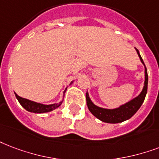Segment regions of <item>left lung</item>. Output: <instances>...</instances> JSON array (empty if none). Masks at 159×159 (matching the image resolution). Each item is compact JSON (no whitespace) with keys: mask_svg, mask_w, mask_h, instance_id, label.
Segmentation results:
<instances>
[{"mask_svg":"<svg viewBox=\"0 0 159 159\" xmlns=\"http://www.w3.org/2000/svg\"><path fill=\"white\" fill-rule=\"evenodd\" d=\"M141 62L143 64L144 68V73H145V80H144V85L143 90L140 93L139 96H137L136 98L130 100L128 102L121 105L117 108L113 109H108V108H103V107H100L97 106L93 103L92 100H91L89 94L87 92L86 93V98H87V105L89 109V111L92 112L93 116H95L97 118L101 120L102 122L107 123H119L122 122H124L126 120H128L129 118L133 117V115L135 114L138 110L140 108L143 102L146 94H147L148 91V71L147 68L145 66L143 61L142 59L141 55L139 53V50L135 48Z\"/></svg>","mask_w":159,"mask_h":159,"instance_id":"1","label":"left lung"}]
</instances>
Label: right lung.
<instances>
[{
    "mask_svg": "<svg viewBox=\"0 0 159 159\" xmlns=\"http://www.w3.org/2000/svg\"><path fill=\"white\" fill-rule=\"evenodd\" d=\"M73 82H71V84ZM70 84V85H71ZM66 91H64V93ZM16 98H17L18 102H20V104L21 106L26 109V111H28L30 112H34V113H44V112H52V110L54 109L57 108L61 106V104L63 102V99H64V96H63V99L61 100V102H59L58 103H53V104H49V105H46V104H42L39 103V102H36L34 101H31L29 99L26 98H23L20 96H18L16 93H15Z\"/></svg>",
    "mask_w": 159,
    "mask_h": 159,
    "instance_id": "1",
    "label": "right lung"
}]
</instances>
